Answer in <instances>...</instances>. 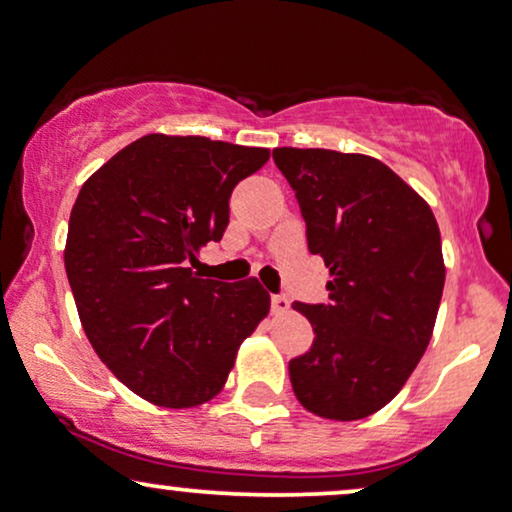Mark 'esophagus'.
<instances>
[{
  "label": "esophagus",
  "instance_id": "obj_1",
  "mask_svg": "<svg viewBox=\"0 0 512 512\" xmlns=\"http://www.w3.org/2000/svg\"><path fill=\"white\" fill-rule=\"evenodd\" d=\"M289 299L285 294H275L273 296V313H287L289 311Z\"/></svg>",
  "mask_w": 512,
  "mask_h": 512
}]
</instances>
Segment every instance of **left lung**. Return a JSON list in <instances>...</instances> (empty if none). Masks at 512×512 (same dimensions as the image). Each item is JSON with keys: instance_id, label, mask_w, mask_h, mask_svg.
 Returning <instances> with one entry per match:
<instances>
[{"instance_id": "left-lung-1", "label": "left lung", "mask_w": 512, "mask_h": 512, "mask_svg": "<svg viewBox=\"0 0 512 512\" xmlns=\"http://www.w3.org/2000/svg\"><path fill=\"white\" fill-rule=\"evenodd\" d=\"M299 199L311 254L330 268L327 304H294L311 351L289 361L301 406L361 420L399 394L432 339L446 266L430 204L382 161L332 149L277 147Z\"/></svg>"}]
</instances>
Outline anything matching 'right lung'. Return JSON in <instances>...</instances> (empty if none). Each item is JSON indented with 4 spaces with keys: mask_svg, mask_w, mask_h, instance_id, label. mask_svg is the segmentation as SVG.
<instances>
[{
    "mask_svg": "<svg viewBox=\"0 0 512 512\" xmlns=\"http://www.w3.org/2000/svg\"><path fill=\"white\" fill-rule=\"evenodd\" d=\"M268 159L261 147L151 132L75 199L63 263L82 330L106 368L154 406L211 401L270 311L256 277L223 285L187 268L223 237L237 182Z\"/></svg>",
    "mask_w": 512,
    "mask_h": 512,
    "instance_id": "1",
    "label": "right lung"
}]
</instances>
